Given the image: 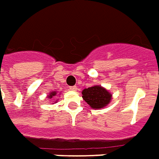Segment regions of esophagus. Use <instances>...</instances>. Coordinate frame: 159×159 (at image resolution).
<instances>
[{
    "label": "esophagus",
    "mask_w": 159,
    "mask_h": 159,
    "mask_svg": "<svg viewBox=\"0 0 159 159\" xmlns=\"http://www.w3.org/2000/svg\"><path fill=\"white\" fill-rule=\"evenodd\" d=\"M69 89H70V90H76V89H77V87H76V86H70V87H69Z\"/></svg>",
    "instance_id": "1"
}]
</instances>
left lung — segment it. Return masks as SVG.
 Returning <instances> with one entry per match:
<instances>
[{
    "mask_svg": "<svg viewBox=\"0 0 159 159\" xmlns=\"http://www.w3.org/2000/svg\"><path fill=\"white\" fill-rule=\"evenodd\" d=\"M83 98L92 108H102L111 100V94L101 86H93L83 89Z\"/></svg>",
    "mask_w": 159,
    "mask_h": 159,
    "instance_id": "left-lung-1",
    "label": "left lung"
}]
</instances>
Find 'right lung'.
Returning <instances> with one entry per match:
<instances>
[{
  "instance_id": "1",
  "label": "right lung",
  "mask_w": 159,
  "mask_h": 159,
  "mask_svg": "<svg viewBox=\"0 0 159 159\" xmlns=\"http://www.w3.org/2000/svg\"><path fill=\"white\" fill-rule=\"evenodd\" d=\"M56 94H57L56 92H52V93L50 94V95H49L48 97L49 98H52V96H54V95H56Z\"/></svg>"
}]
</instances>
